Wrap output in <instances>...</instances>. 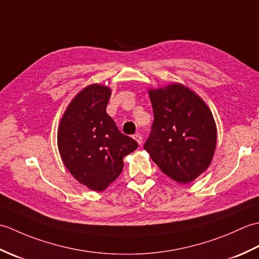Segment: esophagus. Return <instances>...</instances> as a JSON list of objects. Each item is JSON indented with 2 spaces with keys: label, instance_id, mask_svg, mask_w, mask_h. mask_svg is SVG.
<instances>
[{
  "label": "esophagus",
  "instance_id": "34e87169",
  "mask_svg": "<svg viewBox=\"0 0 259 259\" xmlns=\"http://www.w3.org/2000/svg\"><path fill=\"white\" fill-rule=\"evenodd\" d=\"M134 139L138 142L139 145H141L142 144V137H141V135L140 134H136V135H134Z\"/></svg>",
  "mask_w": 259,
  "mask_h": 259
}]
</instances>
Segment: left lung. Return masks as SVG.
I'll list each match as a JSON object with an SVG mask.
<instances>
[{"mask_svg":"<svg viewBox=\"0 0 259 259\" xmlns=\"http://www.w3.org/2000/svg\"><path fill=\"white\" fill-rule=\"evenodd\" d=\"M152 130L144 146L161 171L187 185L210 166L217 128L206 102L181 83L149 89Z\"/></svg>","mask_w":259,"mask_h":259,"instance_id":"left-lung-1","label":"left lung"}]
</instances>
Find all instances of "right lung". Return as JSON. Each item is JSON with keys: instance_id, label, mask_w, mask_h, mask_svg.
Instances as JSON below:
<instances>
[{"instance_id": "obj_1", "label": "right lung", "mask_w": 259, "mask_h": 259, "mask_svg": "<svg viewBox=\"0 0 259 259\" xmlns=\"http://www.w3.org/2000/svg\"><path fill=\"white\" fill-rule=\"evenodd\" d=\"M111 89L93 83L76 95L60 120L58 148L64 166L93 191H102L118 178L123 157L138 148L121 134L107 113Z\"/></svg>"}]
</instances>
